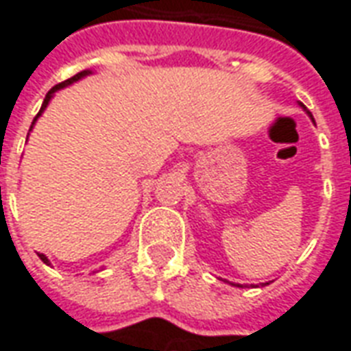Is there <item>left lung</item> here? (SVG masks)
<instances>
[{
	"label": "left lung",
	"instance_id": "obj_1",
	"mask_svg": "<svg viewBox=\"0 0 351 351\" xmlns=\"http://www.w3.org/2000/svg\"><path fill=\"white\" fill-rule=\"evenodd\" d=\"M299 107L302 108V110H306V114L310 116V118H312V114H310V110L306 107H304V105H302V103H299ZM312 122H314V118H312ZM233 286H239V284H233ZM239 287H243V286H239Z\"/></svg>",
	"mask_w": 351,
	"mask_h": 351
}]
</instances>
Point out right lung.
<instances>
[{"label": "right lung", "instance_id": "right-lung-1", "mask_svg": "<svg viewBox=\"0 0 351 351\" xmlns=\"http://www.w3.org/2000/svg\"><path fill=\"white\" fill-rule=\"evenodd\" d=\"M92 73H93L92 69H84V71L77 73V75H75V77H71V79L64 80V82H60V84H56V86L52 88V90H50V92L47 93V97H45V101H43V107H41V110H39V114H37V116H35V118H34V122H32V128H29V131L34 130V125H35V122H37V118H39V116H41L43 112H45V108L49 107V103H50V99H52V97H54V93L60 92V90H62V88H65V86H71L73 82H79L80 79H84V77H88V75H92ZM37 256H39V258H41L43 263L50 265L49 258H47V256H45V254H37Z\"/></svg>", "mask_w": 351, "mask_h": 351}]
</instances>
